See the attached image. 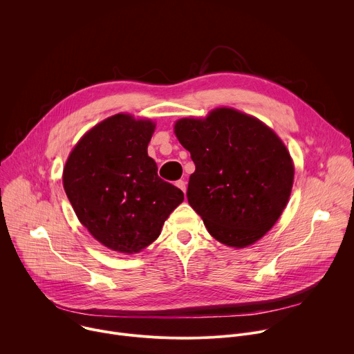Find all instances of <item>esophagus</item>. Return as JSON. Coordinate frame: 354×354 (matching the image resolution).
Masks as SVG:
<instances>
[{
  "mask_svg": "<svg viewBox=\"0 0 354 354\" xmlns=\"http://www.w3.org/2000/svg\"><path fill=\"white\" fill-rule=\"evenodd\" d=\"M175 185H176V186L183 192V193L186 192V182H185V180H182V179H180V180H178Z\"/></svg>",
  "mask_w": 354,
  "mask_h": 354,
  "instance_id": "34e87169",
  "label": "esophagus"
}]
</instances>
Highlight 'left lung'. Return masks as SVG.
Masks as SVG:
<instances>
[{
	"label": "left lung",
	"mask_w": 354,
	"mask_h": 354,
	"mask_svg": "<svg viewBox=\"0 0 354 354\" xmlns=\"http://www.w3.org/2000/svg\"><path fill=\"white\" fill-rule=\"evenodd\" d=\"M175 134L196 167L187 201L210 235L234 248L261 239L281 216L294 180L290 153L277 134L231 108L180 119Z\"/></svg>",
	"instance_id": "1"
}]
</instances>
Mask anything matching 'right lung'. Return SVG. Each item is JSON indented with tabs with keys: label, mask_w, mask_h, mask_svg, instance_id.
Masks as SVG:
<instances>
[{
	"label": "right lung",
	"mask_w": 354,
	"mask_h": 354,
	"mask_svg": "<svg viewBox=\"0 0 354 354\" xmlns=\"http://www.w3.org/2000/svg\"><path fill=\"white\" fill-rule=\"evenodd\" d=\"M156 124L118 113L92 127L66 162L63 185L91 235L122 254L154 242L183 192L161 179L147 147Z\"/></svg>",
	"instance_id": "1"
}]
</instances>
